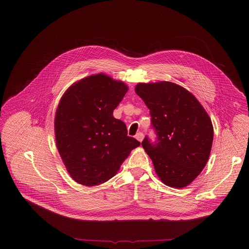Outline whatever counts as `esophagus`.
<instances>
[{
  "label": "esophagus",
  "instance_id": "esophagus-1",
  "mask_svg": "<svg viewBox=\"0 0 249 249\" xmlns=\"http://www.w3.org/2000/svg\"><path fill=\"white\" fill-rule=\"evenodd\" d=\"M135 138H136L139 142H142V141H143V139H144V134L139 132V133L136 134V137H135Z\"/></svg>",
  "mask_w": 249,
  "mask_h": 249
}]
</instances>
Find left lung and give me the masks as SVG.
I'll return each instance as SVG.
<instances>
[{
  "instance_id": "left-lung-1",
  "label": "left lung",
  "mask_w": 249,
  "mask_h": 249,
  "mask_svg": "<svg viewBox=\"0 0 249 249\" xmlns=\"http://www.w3.org/2000/svg\"><path fill=\"white\" fill-rule=\"evenodd\" d=\"M135 91L150 109L157 134L155 143L148 137L142 142L156 173L169 187L189 185L210 157L214 138L211 118L191 92L174 83H140Z\"/></svg>"
}]
</instances>
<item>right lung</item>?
Masks as SVG:
<instances>
[{
	"mask_svg": "<svg viewBox=\"0 0 249 249\" xmlns=\"http://www.w3.org/2000/svg\"><path fill=\"white\" fill-rule=\"evenodd\" d=\"M127 91L123 82L97 74L75 83L61 97L54 122L56 145L76 182L95 186L109 180L141 145L113 116Z\"/></svg>",
	"mask_w": 249,
	"mask_h": 249,
	"instance_id": "add662e5",
	"label": "right lung"
}]
</instances>
